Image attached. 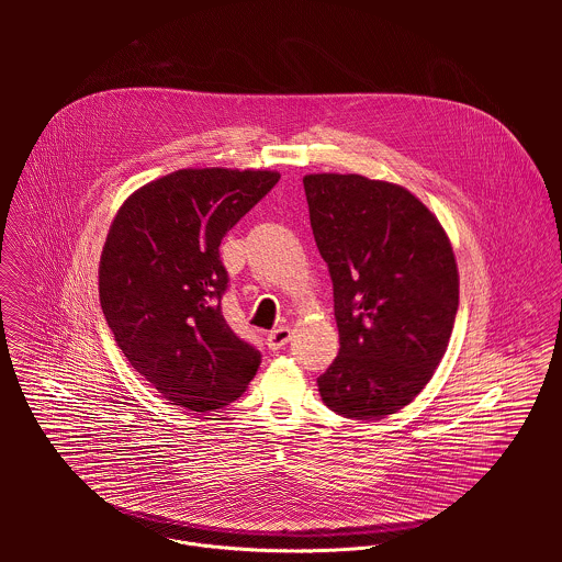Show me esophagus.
I'll list each match as a JSON object with an SVG mask.
<instances>
[{
    "mask_svg": "<svg viewBox=\"0 0 562 562\" xmlns=\"http://www.w3.org/2000/svg\"><path fill=\"white\" fill-rule=\"evenodd\" d=\"M290 337H292V330L288 326H279L266 335V341L270 350H281L290 341Z\"/></svg>",
    "mask_w": 562,
    "mask_h": 562,
    "instance_id": "1",
    "label": "esophagus"
}]
</instances>
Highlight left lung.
<instances>
[{"instance_id":"8db88e82","label":"left lung","mask_w":562,"mask_h":562,"mask_svg":"<svg viewBox=\"0 0 562 562\" xmlns=\"http://www.w3.org/2000/svg\"><path fill=\"white\" fill-rule=\"evenodd\" d=\"M303 186L339 330L322 401L344 417L381 419L413 401L446 355L459 310L452 246L396 183L322 172Z\"/></svg>"}]
</instances>
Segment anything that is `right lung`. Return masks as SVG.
Here are the masks:
<instances>
[{
	"label": "right lung",
	"instance_id": "obj_1",
	"mask_svg": "<svg viewBox=\"0 0 562 562\" xmlns=\"http://www.w3.org/2000/svg\"><path fill=\"white\" fill-rule=\"evenodd\" d=\"M281 179L274 170L183 168L119 210L99 263V299L130 366L170 404L207 413L240 398L261 355L221 301V240Z\"/></svg>",
	"mask_w": 562,
	"mask_h": 562
}]
</instances>
